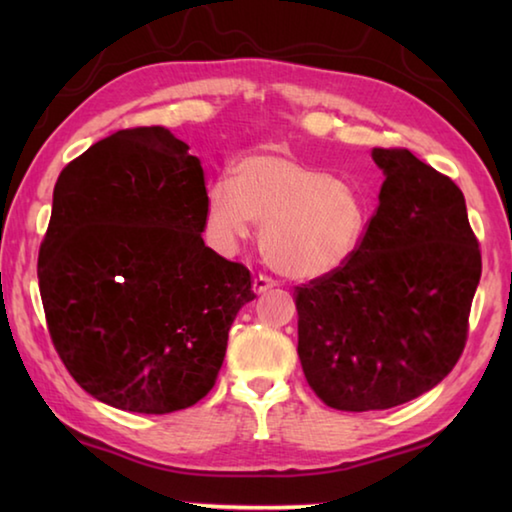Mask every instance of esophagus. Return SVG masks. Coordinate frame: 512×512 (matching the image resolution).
I'll return each instance as SVG.
<instances>
[{
	"label": "esophagus",
	"mask_w": 512,
	"mask_h": 512,
	"mask_svg": "<svg viewBox=\"0 0 512 512\" xmlns=\"http://www.w3.org/2000/svg\"><path fill=\"white\" fill-rule=\"evenodd\" d=\"M273 287H277V282L273 280V277H268V275H264V273H259L255 280H253V291L255 293H264V291H268V289H273Z\"/></svg>",
	"instance_id": "1"
}]
</instances>
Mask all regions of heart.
<instances>
[{
	"label": "heart",
	"instance_id": "b5f03b06",
	"mask_svg": "<svg viewBox=\"0 0 512 512\" xmlns=\"http://www.w3.org/2000/svg\"><path fill=\"white\" fill-rule=\"evenodd\" d=\"M370 203L357 183L329 176L284 149H259L232 164L205 192V235L232 253L262 225L259 248L275 271L316 280L341 271L370 228Z\"/></svg>",
	"mask_w": 512,
	"mask_h": 512
}]
</instances>
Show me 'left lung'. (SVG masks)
<instances>
[{
  "label": "left lung",
  "instance_id": "8db88e82",
  "mask_svg": "<svg viewBox=\"0 0 512 512\" xmlns=\"http://www.w3.org/2000/svg\"><path fill=\"white\" fill-rule=\"evenodd\" d=\"M384 171L359 253L296 287L307 384L339 411H381L431 391L461 359L481 277L465 198L406 149H372Z\"/></svg>",
  "mask_w": 512,
  "mask_h": 512
}]
</instances>
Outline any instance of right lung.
Listing matches in <instances>:
<instances>
[{
  "label": "right lung",
  "instance_id": "add662e5",
  "mask_svg": "<svg viewBox=\"0 0 512 512\" xmlns=\"http://www.w3.org/2000/svg\"><path fill=\"white\" fill-rule=\"evenodd\" d=\"M164 126L112 133L60 171L38 280L51 343L99 402L187 409L212 391L250 271L205 246V173Z\"/></svg>",
  "mask_w": 512,
  "mask_h": 512
}]
</instances>
